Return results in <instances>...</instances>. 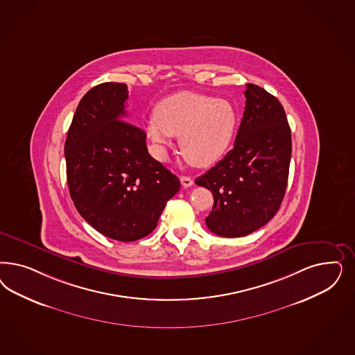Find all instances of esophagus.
Here are the masks:
<instances>
[{
	"mask_svg": "<svg viewBox=\"0 0 355 355\" xmlns=\"http://www.w3.org/2000/svg\"><path fill=\"white\" fill-rule=\"evenodd\" d=\"M180 182H182V185H183L184 188H189V187L193 185V180L189 176H182Z\"/></svg>",
	"mask_w": 355,
	"mask_h": 355,
	"instance_id": "obj_1",
	"label": "esophagus"
}]
</instances>
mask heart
Returning a JSON list of instances; mask_svg holds the SVG:
<instances>
[{"label": "heart", "instance_id": "obj_1", "mask_svg": "<svg viewBox=\"0 0 355 355\" xmlns=\"http://www.w3.org/2000/svg\"><path fill=\"white\" fill-rule=\"evenodd\" d=\"M236 128L238 112L229 101L192 92L162 101L146 123L148 136L159 145L179 137L184 159L198 168L216 164L226 154Z\"/></svg>", "mask_w": 355, "mask_h": 355}]
</instances>
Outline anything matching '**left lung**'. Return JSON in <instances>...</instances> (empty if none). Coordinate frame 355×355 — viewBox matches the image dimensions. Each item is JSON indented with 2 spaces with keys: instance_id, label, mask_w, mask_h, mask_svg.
I'll return each instance as SVG.
<instances>
[{
  "instance_id": "1",
  "label": "left lung",
  "mask_w": 355,
  "mask_h": 355,
  "mask_svg": "<svg viewBox=\"0 0 355 355\" xmlns=\"http://www.w3.org/2000/svg\"><path fill=\"white\" fill-rule=\"evenodd\" d=\"M245 108L234 148L195 183L211 191L206 226L225 238L263 227L286 192L291 130L279 101L263 87L245 85Z\"/></svg>"
}]
</instances>
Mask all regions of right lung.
<instances>
[{
  "instance_id": "1",
  "label": "right lung",
  "mask_w": 355,
  "mask_h": 355,
  "mask_svg": "<svg viewBox=\"0 0 355 355\" xmlns=\"http://www.w3.org/2000/svg\"><path fill=\"white\" fill-rule=\"evenodd\" d=\"M125 83L105 82L80 99L65 141L70 197L104 236L135 241L157 227L180 182L148 151L146 133L125 121Z\"/></svg>"
}]
</instances>
